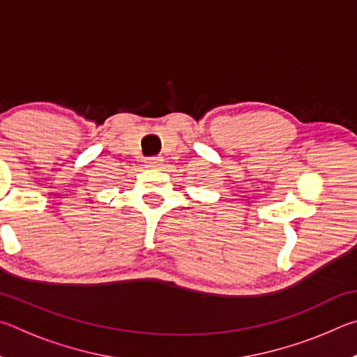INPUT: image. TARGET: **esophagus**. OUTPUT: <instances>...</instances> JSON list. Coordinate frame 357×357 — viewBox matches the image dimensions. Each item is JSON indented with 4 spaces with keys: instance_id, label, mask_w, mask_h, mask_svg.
Wrapping results in <instances>:
<instances>
[{
    "instance_id": "obj_1",
    "label": "esophagus",
    "mask_w": 357,
    "mask_h": 357,
    "mask_svg": "<svg viewBox=\"0 0 357 357\" xmlns=\"http://www.w3.org/2000/svg\"><path fill=\"white\" fill-rule=\"evenodd\" d=\"M160 162H162L160 157H151V159L144 160V165H146V168H157L160 165Z\"/></svg>"
}]
</instances>
